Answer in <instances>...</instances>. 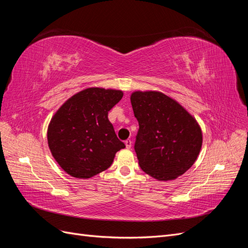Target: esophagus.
<instances>
[{"label": "esophagus", "instance_id": "obj_1", "mask_svg": "<svg viewBox=\"0 0 248 248\" xmlns=\"http://www.w3.org/2000/svg\"><path fill=\"white\" fill-rule=\"evenodd\" d=\"M131 144H132V141L130 140H125V146H126L127 149H130L131 148Z\"/></svg>", "mask_w": 248, "mask_h": 248}]
</instances>
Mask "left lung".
<instances>
[{
    "instance_id": "left-lung-1",
    "label": "left lung",
    "mask_w": 248,
    "mask_h": 248,
    "mask_svg": "<svg viewBox=\"0 0 248 248\" xmlns=\"http://www.w3.org/2000/svg\"><path fill=\"white\" fill-rule=\"evenodd\" d=\"M139 131L134 142L139 164L160 181L183 175L202 147V131L178 102L160 92H134L131 97Z\"/></svg>"
}]
</instances>
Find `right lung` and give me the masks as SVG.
<instances>
[{"label":"right lung","mask_w":248,"mask_h":248,"mask_svg":"<svg viewBox=\"0 0 248 248\" xmlns=\"http://www.w3.org/2000/svg\"><path fill=\"white\" fill-rule=\"evenodd\" d=\"M117 90L89 88L67 100L52 117L47 141L67 174L87 179L108 169L125 148L108 121V111L122 99Z\"/></svg>","instance_id":"add662e5"}]
</instances>
